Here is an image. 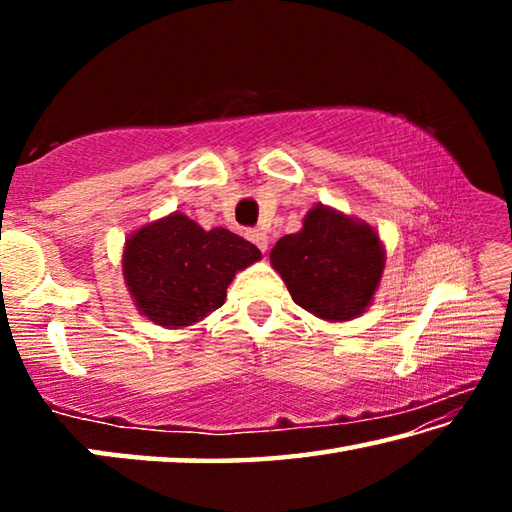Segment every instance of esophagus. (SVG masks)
I'll use <instances>...</instances> for the list:
<instances>
[{"label": "esophagus", "instance_id": "1", "mask_svg": "<svg viewBox=\"0 0 512 512\" xmlns=\"http://www.w3.org/2000/svg\"><path fill=\"white\" fill-rule=\"evenodd\" d=\"M246 237L253 241V244L259 250H262V253H266V248H268V235H266V232H262V230H248Z\"/></svg>", "mask_w": 512, "mask_h": 512}]
</instances>
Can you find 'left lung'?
I'll use <instances>...</instances> for the list:
<instances>
[{"mask_svg":"<svg viewBox=\"0 0 512 512\" xmlns=\"http://www.w3.org/2000/svg\"><path fill=\"white\" fill-rule=\"evenodd\" d=\"M384 264V244L370 223L320 203L296 235L282 237L271 250V266L293 302L332 323L357 318L372 305Z\"/></svg>","mask_w":512,"mask_h":512,"instance_id":"obj_1","label":"left lung"}]
</instances>
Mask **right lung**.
<instances>
[{"label": "right lung", "instance_id": "1", "mask_svg": "<svg viewBox=\"0 0 512 512\" xmlns=\"http://www.w3.org/2000/svg\"><path fill=\"white\" fill-rule=\"evenodd\" d=\"M259 248L225 228L203 230L173 212L128 235L121 273L137 311L164 329H183L219 309Z\"/></svg>", "mask_w": 512, "mask_h": 512}]
</instances>
